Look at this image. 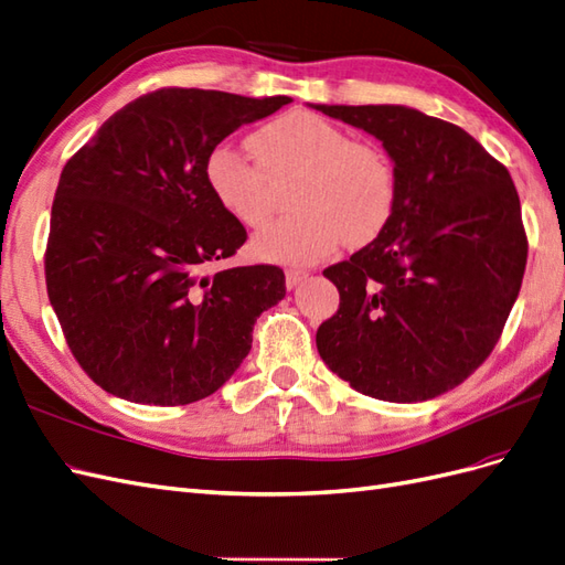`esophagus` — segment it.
Segmentation results:
<instances>
[{"label": "esophagus", "instance_id": "34e87169", "mask_svg": "<svg viewBox=\"0 0 565 565\" xmlns=\"http://www.w3.org/2000/svg\"><path fill=\"white\" fill-rule=\"evenodd\" d=\"M306 276H309V273H306L303 268H287L285 270V285H287V289H295Z\"/></svg>", "mask_w": 565, "mask_h": 565}]
</instances>
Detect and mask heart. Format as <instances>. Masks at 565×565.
Here are the masks:
<instances>
[{
  "instance_id": "heart-1",
  "label": "heart",
  "mask_w": 565,
  "mask_h": 565,
  "mask_svg": "<svg viewBox=\"0 0 565 565\" xmlns=\"http://www.w3.org/2000/svg\"><path fill=\"white\" fill-rule=\"evenodd\" d=\"M249 148L260 164L221 143L207 162L214 200L243 226L259 228L270 216L268 179L301 172L295 214L273 221L254 241L266 262L316 264L341 243L361 245L377 235L396 202V172L374 143L351 141L347 129L309 110H289L256 129Z\"/></svg>"
}]
</instances>
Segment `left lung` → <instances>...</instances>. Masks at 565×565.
<instances>
[{"instance_id":"8db88e82","label":"left lung","mask_w":565,"mask_h":565,"mask_svg":"<svg viewBox=\"0 0 565 565\" xmlns=\"http://www.w3.org/2000/svg\"><path fill=\"white\" fill-rule=\"evenodd\" d=\"M380 139L396 202L370 245L322 270L339 311L318 353L365 396L417 403L465 382L498 344L527 237L507 167L465 129L405 106H311Z\"/></svg>"}]
</instances>
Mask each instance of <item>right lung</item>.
<instances>
[{
    "label": "right lung",
    "mask_w": 565,
    "mask_h": 565,
    "mask_svg": "<svg viewBox=\"0 0 565 565\" xmlns=\"http://www.w3.org/2000/svg\"><path fill=\"white\" fill-rule=\"evenodd\" d=\"M158 89L108 117L65 162L51 207L46 292L82 370L117 398L188 405L212 396L285 297L278 266L204 273L247 231L214 200L204 162L237 127L289 104Z\"/></svg>",
    "instance_id": "1"
}]
</instances>
